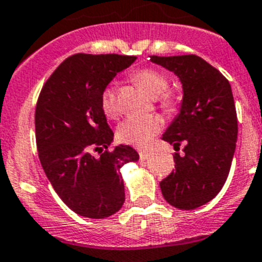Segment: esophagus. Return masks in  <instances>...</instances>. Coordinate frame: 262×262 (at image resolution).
Instances as JSON below:
<instances>
[{"instance_id": "1", "label": "esophagus", "mask_w": 262, "mask_h": 262, "mask_svg": "<svg viewBox=\"0 0 262 262\" xmlns=\"http://www.w3.org/2000/svg\"><path fill=\"white\" fill-rule=\"evenodd\" d=\"M138 155H140V158H141L142 161H145V160H148L149 156H150L146 150H140V151H138Z\"/></svg>"}]
</instances>
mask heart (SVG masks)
I'll return each instance as SVG.
<instances>
[{
  "mask_svg": "<svg viewBox=\"0 0 262 262\" xmlns=\"http://www.w3.org/2000/svg\"><path fill=\"white\" fill-rule=\"evenodd\" d=\"M135 80L137 81L146 93L151 97H158L165 90L168 89V78L156 69H142L135 74ZM161 104L164 107H172L173 98L170 96H164L161 98ZM101 105L105 114L113 117L117 114L118 105L116 90L112 86H107L101 94ZM161 129V122L156 116H130L125 118L117 129V137L121 142L136 145V146H145L150 141V138L157 135Z\"/></svg>",
  "mask_w": 262,
  "mask_h": 262,
  "instance_id": "heart-1",
  "label": "heart"
}]
</instances>
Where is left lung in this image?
<instances>
[{"label":"left lung","mask_w":262,"mask_h":262,"mask_svg":"<svg viewBox=\"0 0 262 262\" xmlns=\"http://www.w3.org/2000/svg\"><path fill=\"white\" fill-rule=\"evenodd\" d=\"M150 61L173 72L182 85L180 113L162 140L174 149L184 142L185 155L176 153V170L160 188L172 206L195 209L219 194L229 174L238 132L232 88L216 68L194 54L150 56Z\"/></svg>","instance_id":"1"}]
</instances>
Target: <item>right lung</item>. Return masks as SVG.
I'll use <instances>...</instances> for the list:
<instances>
[{"label": "right lung", "instance_id": "add662e5", "mask_svg": "<svg viewBox=\"0 0 262 262\" xmlns=\"http://www.w3.org/2000/svg\"><path fill=\"white\" fill-rule=\"evenodd\" d=\"M136 60L120 54H74L53 72L39 93V161L60 199L82 217L106 219L121 209L125 188L120 169L140 158L129 145L107 150L114 135L101 105L111 81ZM93 148L103 155L94 158Z\"/></svg>", "mask_w": 262, "mask_h": 262}]
</instances>
